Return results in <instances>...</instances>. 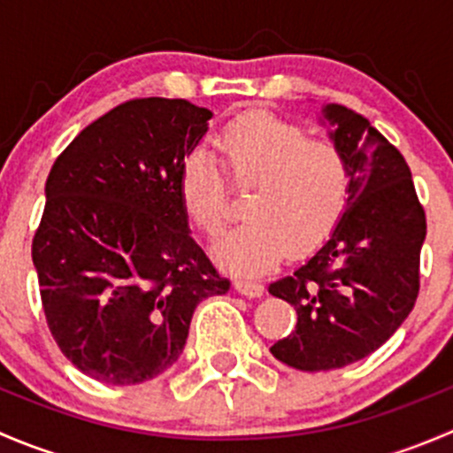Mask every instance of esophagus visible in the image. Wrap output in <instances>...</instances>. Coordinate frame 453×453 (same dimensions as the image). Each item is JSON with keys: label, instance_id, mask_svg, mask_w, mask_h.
<instances>
[{"label": "esophagus", "instance_id": "esophagus-1", "mask_svg": "<svg viewBox=\"0 0 453 453\" xmlns=\"http://www.w3.org/2000/svg\"><path fill=\"white\" fill-rule=\"evenodd\" d=\"M234 287L239 294L248 296V298H260V296L265 294V287L260 285V282L250 280V278H239V280L234 282Z\"/></svg>", "mask_w": 453, "mask_h": 453}]
</instances>
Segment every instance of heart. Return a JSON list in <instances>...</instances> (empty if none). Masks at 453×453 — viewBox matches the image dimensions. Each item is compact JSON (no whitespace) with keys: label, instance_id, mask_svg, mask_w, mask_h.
<instances>
[{"label":"heart","instance_id":"b5f03b06","mask_svg":"<svg viewBox=\"0 0 453 453\" xmlns=\"http://www.w3.org/2000/svg\"><path fill=\"white\" fill-rule=\"evenodd\" d=\"M223 168L236 184H252L243 226L217 243L226 267L263 273L276 267L287 248L307 250L335 227L349 203L353 171L344 150L311 140L303 127L267 111L232 120L219 134ZM180 197L190 221L208 236L226 227L227 188L219 164L193 150L180 171Z\"/></svg>","mask_w":453,"mask_h":453}]
</instances>
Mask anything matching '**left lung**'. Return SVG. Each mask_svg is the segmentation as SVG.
I'll list each match as a JSON object with an SVG mask.
<instances>
[{
	"mask_svg": "<svg viewBox=\"0 0 453 453\" xmlns=\"http://www.w3.org/2000/svg\"><path fill=\"white\" fill-rule=\"evenodd\" d=\"M322 122L353 171L349 203L322 248L269 285L298 313L269 350L307 372L344 368L390 340L417 303L427 232L403 155L353 109L324 104Z\"/></svg>",
	"mask_w": 453,
	"mask_h": 453,
	"instance_id": "1",
	"label": "left lung"
}]
</instances>
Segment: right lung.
Instances as JSON below:
<instances>
[{"mask_svg": "<svg viewBox=\"0 0 453 453\" xmlns=\"http://www.w3.org/2000/svg\"><path fill=\"white\" fill-rule=\"evenodd\" d=\"M210 118L181 98L129 100L85 127L50 171L32 263L50 333L96 381L162 374L201 300L230 291L180 197L181 164Z\"/></svg>", "mask_w": 453, "mask_h": 453, "instance_id": "add662e5", "label": "right lung"}]
</instances>
